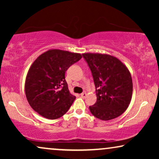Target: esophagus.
<instances>
[{"instance_id": "obj_1", "label": "esophagus", "mask_w": 159, "mask_h": 159, "mask_svg": "<svg viewBox=\"0 0 159 159\" xmlns=\"http://www.w3.org/2000/svg\"><path fill=\"white\" fill-rule=\"evenodd\" d=\"M80 96H81L82 98H84L87 96V93H82L80 94Z\"/></svg>"}]
</instances>
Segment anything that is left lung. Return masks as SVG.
Segmentation results:
<instances>
[{
  "label": "left lung",
  "mask_w": 159,
  "mask_h": 159,
  "mask_svg": "<svg viewBox=\"0 0 159 159\" xmlns=\"http://www.w3.org/2000/svg\"><path fill=\"white\" fill-rule=\"evenodd\" d=\"M94 80L97 101L90 106L93 116L103 121L115 119L129 106L132 80L129 69L118 58L108 54H82Z\"/></svg>",
  "instance_id": "left-lung-1"
}]
</instances>
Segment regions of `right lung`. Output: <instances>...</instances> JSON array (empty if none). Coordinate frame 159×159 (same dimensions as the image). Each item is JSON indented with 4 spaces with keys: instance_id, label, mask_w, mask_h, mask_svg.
<instances>
[{
    "instance_id": "1",
    "label": "right lung",
    "mask_w": 159,
    "mask_h": 159,
    "mask_svg": "<svg viewBox=\"0 0 159 159\" xmlns=\"http://www.w3.org/2000/svg\"><path fill=\"white\" fill-rule=\"evenodd\" d=\"M82 58L80 53L51 49L32 63L25 80V94L32 109L48 119H56L68 111L76 97L65 80L69 66Z\"/></svg>"
}]
</instances>
